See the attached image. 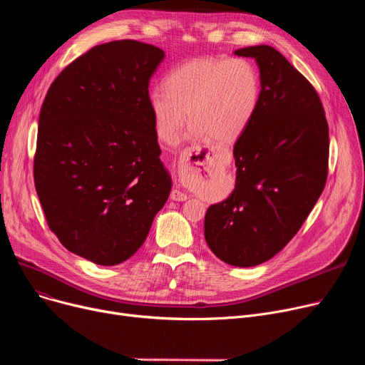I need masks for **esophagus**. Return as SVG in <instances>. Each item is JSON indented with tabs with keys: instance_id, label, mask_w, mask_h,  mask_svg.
Returning <instances> with one entry per match:
<instances>
[{
	"instance_id": "34e87169",
	"label": "esophagus",
	"mask_w": 365,
	"mask_h": 365,
	"mask_svg": "<svg viewBox=\"0 0 365 365\" xmlns=\"http://www.w3.org/2000/svg\"><path fill=\"white\" fill-rule=\"evenodd\" d=\"M213 149H202V148H186L179 158V179L183 183H187L198 176L201 167H204L205 161L212 155ZM170 198L173 201H186L187 195L179 189H175L171 192Z\"/></svg>"
}]
</instances>
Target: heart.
I'll return each mask as SVG.
<instances>
[{"mask_svg": "<svg viewBox=\"0 0 365 365\" xmlns=\"http://www.w3.org/2000/svg\"><path fill=\"white\" fill-rule=\"evenodd\" d=\"M164 87L153 88L149 96L163 142L175 143L189 117V139L212 138L229 143L252 124L260 103L262 81L257 68L247 59L200 57L173 69Z\"/></svg>", "mask_w": 365, "mask_h": 365, "instance_id": "heart-1", "label": "heart"}]
</instances>
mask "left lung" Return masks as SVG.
<instances>
[{
  "instance_id": "8db88e82",
  "label": "left lung",
  "mask_w": 365,
  "mask_h": 365,
  "mask_svg": "<svg viewBox=\"0 0 365 365\" xmlns=\"http://www.w3.org/2000/svg\"><path fill=\"white\" fill-rule=\"evenodd\" d=\"M260 72V103L234 146L235 187L207 208L204 237L222 262L250 267L272 259L322 194L329 124L315 88L271 46L234 51Z\"/></svg>"
}]
</instances>
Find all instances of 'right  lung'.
<instances>
[{"label": "right lung", "mask_w": 365, "mask_h": 365, "mask_svg": "<svg viewBox=\"0 0 365 365\" xmlns=\"http://www.w3.org/2000/svg\"><path fill=\"white\" fill-rule=\"evenodd\" d=\"M165 53L134 40L96 46L50 86L34 180L62 245L96 264L130 259L171 190L149 81Z\"/></svg>", "instance_id": "obj_1"}]
</instances>
